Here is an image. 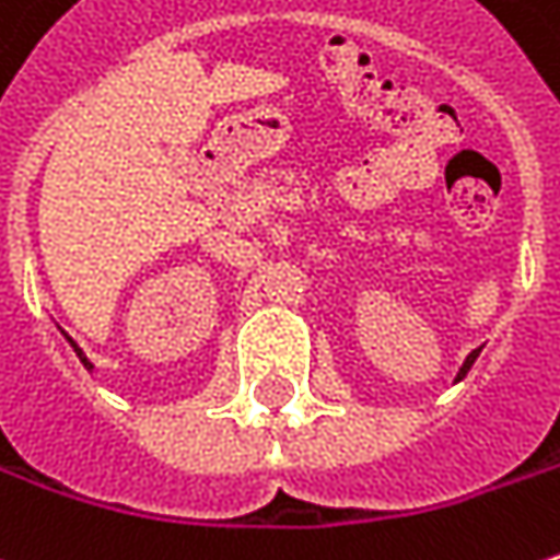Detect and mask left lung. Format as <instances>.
Masks as SVG:
<instances>
[{"instance_id": "left-lung-1", "label": "left lung", "mask_w": 560, "mask_h": 560, "mask_svg": "<svg viewBox=\"0 0 560 560\" xmlns=\"http://www.w3.org/2000/svg\"><path fill=\"white\" fill-rule=\"evenodd\" d=\"M479 351H482V348H476V351L467 353V360L460 363V370H457V376H454V382H460V378L470 373V366H474V363H476V357H479Z\"/></svg>"}]
</instances>
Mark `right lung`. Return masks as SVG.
I'll use <instances>...</instances> for the list:
<instances>
[{
  "label": "right lung",
  "mask_w": 560,
  "mask_h": 560,
  "mask_svg": "<svg viewBox=\"0 0 560 560\" xmlns=\"http://www.w3.org/2000/svg\"><path fill=\"white\" fill-rule=\"evenodd\" d=\"M65 338H68V335H65ZM68 345H71V348H74V353H78V360H81V363H84V370H90V373H93V363H90V360H86V353L81 351V348H78V345H74V341H71V338H68Z\"/></svg>",
  "instance_id": "right-lung-1"
}]
</instances>
